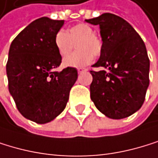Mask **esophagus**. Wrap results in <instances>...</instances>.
<instances>
[{"label":"esophagus","instance_id":"34e87169","mask_svg":"<svg viewBox=\"0 0 158 158\" xmlns=\"http://www.w3.org/2000/svg\"><path fill=\"white\" fill-rule=\"evenodd\" d=\"M87 70H88V69H86V68H78V69H77V71H78V73L85 72V71H87Z\"/></svg>","mask_w":158,"mask_h":158}]
</instances>
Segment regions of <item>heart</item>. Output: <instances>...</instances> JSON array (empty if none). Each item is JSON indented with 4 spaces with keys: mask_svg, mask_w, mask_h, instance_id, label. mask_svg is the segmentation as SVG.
Listing matches in <instances>:
<instances>
[{
    "mask_svg": "<svg viewBox=\"0 0 158 158\" xmlns=\"http://www.w3.org/2000/svg\"><path fill=\"white\" fill-rule=\"evenodd\" d=\"M78 50L69 54L75 45ZM54 45L61 56L65 57L63 63L66 67L83 68L92 62L93 55L98 56L102 51V41L94 34V30L86 23H78L70 27L68 32L59 30L54 37Z\"/></svg>",
    "mask_w": 158,
    "mask_h": 158,
    "instance_id": "1",
    "label": "heart"
}]
</instances>
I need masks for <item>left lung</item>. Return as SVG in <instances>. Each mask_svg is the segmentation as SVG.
Wrapping results in <instances>:
<instances>
[{
	"label": "left lung",
	"instance_id": "left-lung-1",
	"mask_svg": "<svg viewBox=\"0 0 158 158\" xmlns=\"http://www.w3.org/2000/svg\"><path fill=\"white\" fill-rule=\"evenodd\" d=\"M99 24L102 51L91 69L90 99L112 119H122L138 110L149 87L150 60L145 44L131 24L111 13L86 20Z\"/></svg>",
	"mask_w": 158,
	"mask_h": 158
}]
</instances>
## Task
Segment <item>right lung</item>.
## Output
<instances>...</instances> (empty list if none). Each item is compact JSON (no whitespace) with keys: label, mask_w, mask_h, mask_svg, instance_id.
<instances>
[{"label":"right lung","mask_w":158,"mask_h":158,"mask_svg":"<svg viewBox=\"0 0 158 158\" xmlns=\"http://www.w3.org/2000/svg\"><path fill=\"white\" fill-rule=\"evenodd\" d=\"M64 20L42 17L11 43L6 63L8 89L21 114L38 124L50 122L66 108L77 80L75 68L56 70L62 63L54 37Z\"/></svg>","instance_id":"obj_1"}]
</instances>
